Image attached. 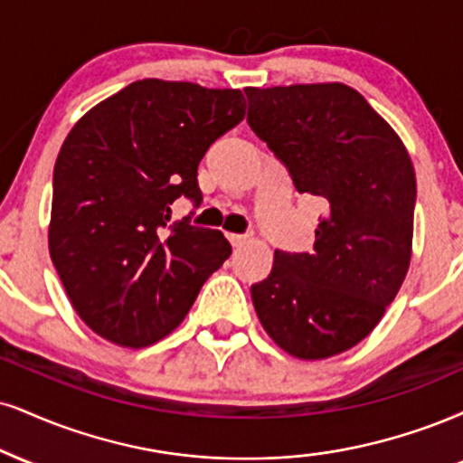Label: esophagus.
<instances>
[{"label": "esophagus", "instance_id": "esophagus-1", "mask_svg": "<svg viewBox=\"0 0 463 463\" xmlns=\"http://www.w3.org/2000/svg\"><path fill=\"white\" fill-rule=\"evenodd\" d=\"M228 241H231L235 248H241L243 243L248 241V235H235V232H231V235H228Z\"/></svg>", "mask_w": 463, "mask_h": 463}]
</instances>
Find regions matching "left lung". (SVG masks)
Listing matches in <instances>:
<instances>
[{
	"mask_svg": "<svg viewBox=\"0 0 463 463\" xmlns=\"http://www.w3.org/2000/svg\"><path fill=\"white\" fill-rule=\"evenodd\" d=\"M248 125L321 198L310 252L276 250L252 302L271 341L299 360L347 352L373 332L408 274L416 175L401 137L345 83L246 88Z\"/></svg>",
	"mask_w": 463,
	"mask_h": 463,
	"instance_id": "8db88e82",
	"label": "left lung"
}]
</instances>
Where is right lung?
<instances>
[{"instance_id": "1", "label": "right lung", "mask_w": 463, "mask_h": 463, "mask_svg": "<svg viewBox=\"0 0 463 463\" xmlns=\"http://www.w3.org/2000/svg\"><path fill=\"white\" fill-rule=\"evenodd\" d=\"M243 116L241 90L142 80L66 136L49 254L75 313L105 341L140 349L168 336L231 256L220 231L170 222V204H200V159Z\"/></svg>"}]
</instances>
